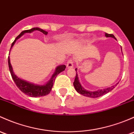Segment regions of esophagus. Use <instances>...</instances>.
Listing matches in <instances>:
<instances>
[{
	"mask_svg": "<svg viewBox=\"0 0 134 134\" xmlns=\"http://www.w3.org/2000/svg\"><path fill=\"white\" fill-rule=\"evenodd\" d=\"M73 60L72 59H71V60H69L67 63V69H70V68H72L74 67V64H73Z\"/></svg>",
	"mask_w": 134,
	"mask_h": 134,
	"instance_id": "34e87169",
	"label": "esophagus"
}]
</instances>
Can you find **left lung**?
Returning <instances> with one entry per match:
<instances>
[{
    "label": "left lung",
    "instance_id": "1",
    "mask_svg": "<svg viewBox=\"0 0 134 134\" xmlns=\"http://www.w3.org/2000/svg\"><path fill=\"white\" fill-rule=\"evenodd\" d=\"M105 36L106 37H112L114 38L116 40L115 37L112 34H108V33H105ZM122 51V49H121ZM76 71H77V69H76ZM119 83H116L115 85L112 86L111 87H108V88H104V89H101V90H98V91H87L86 90L85 88H84L83 87L81 86V84H80V81H79V79H78V74L76 73V75L75 77V80H74V83H73V85H74V88H75L76 91L78 92L79 94H81V95L84 96H87L88 97V98H98V97H100L101 96L103 95H105V94H107L108 92H110L112 90L114 89V88H115L116 87L117 85Z\"/></svg>",
    "mask_w": 134,
    "mask_h": 134
}]
</instances>
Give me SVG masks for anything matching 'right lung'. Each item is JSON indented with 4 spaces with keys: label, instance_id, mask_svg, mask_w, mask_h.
Returning <instances> with one entry per match:
<instances>
[{
    "label": "right lung",
    "instance_id": "obj_1",
    "mask_svg": "<svg viewBox=\"0 0 134 134\" xmlns=\"http://www.w3.org/2000/svg\"><path fill=\"white\" fill-rule=\"evenodd\" d=\"M34 31H39L42 32L44 35H47V33H48V32L46 31L43 30V29H40L39 27H33L31 29L23 31L22 32H21V33L15 38V40L13 42L12 44H11V49L13 46V45L15 44L16 40L20 38L22 35H24L25 33H31L32 32H33ZM8 65H9V71H10L11 77H12L13 81H15L16 85L17 86L18 88L22 92L24 93L25 94L28 95L30 97H41L43 96H46L49 94V92L51 91L53 84L54 83V80H55V78L58 76V74H60V72L64 71L65 69L66 68V66L65 65H58L56 68L55 72L53 73V74L52 75V77L51 78L49 81L47 83L45 84V85H37V84L29 82V81H26V80H22V79L19 78V77L15 75V74L13 72V70L12 66L11 65L9 56H8Z\"/></svg>",
    "mask_w": 134,
    "mask_h": 134
}]
</instances>
